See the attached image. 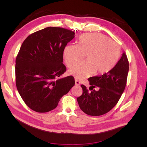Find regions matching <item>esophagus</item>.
Here are the masks:
<instances>
[{
	"label": "esophagus",
	"mask_w": 147,
	"mask_h": 147,
	"mask_svg": "<svg viewBox=\"0 0 147 147\" xmlns=\"http://www.w3.org/2000/svg\"><path fill=\"white\" fill-rule=\"evenodd\" d=\"M75 84H76V85H77V86H78V85H80V82L77 80H76L75 79Z\"/></svg>",
	"instance_id": "1"
}]
</instances>
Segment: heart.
Instances as JSON below:
<instances>
[{"instance_id":"b5f03b06","label":"heart","mask_w":147,"mask_h":147,"mask_svg":"<svg viewBox=\"0 0 147 147\" xmlns=\"http://www.w3.org/2000/svg\"><path fill=\"white\" fill-rule=\"evenodd\" d=\"M86 55V63L79 64L69 70V74L82 80L93 74H103L109 72L117 64L121 48L117 43L105 35L86 34L80 37L77 45H69L64 50V61L69 67L81 62Z\"/></svg>"}]
</instances>
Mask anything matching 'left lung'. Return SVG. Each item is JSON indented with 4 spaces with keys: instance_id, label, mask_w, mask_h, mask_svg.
Here are the masks:
<instances>
[{
    "instance_id": "left-lung-1",
    "label": "left lung",
    "mask_w": 147,
    "mask_h": 147,
    "mask_svg": "<svg viewBox=\"0 0 147 147\" xmlns=\"http://www.w3.org/2000/svg\"><path fill=\"white\" fill-rule=\"evenodd\" d=\"M129 71V62L123 53L117 64L108 72L88 78L91 92L82 84V95L77 98L80 108L91 116L105 114L116 105L126 87ZM99 88L96 91L93 88ZM92 89H91L90 88Z\"/></svg>"
}]
</instances>
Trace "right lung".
<instances>
[{
  "instance_id": "add662e5",
  "label": "right lung",
  "mask_w": 147,
  "mask_h": 147,
  "mask_svg": "<svg viewBox=\"0 0 147 147\" xmlns=\"http://www.w3.org/2000/svg\"><path fill=\"white\" fill-rule=\"evenodd\" d=\"M75 37L72 30L48 27L25 39L16 59L17 90L25 104L35 112L55 109L75 84L72 76L59 78L65 71L63 52Z\"/></svg>"
}]
</instances>
